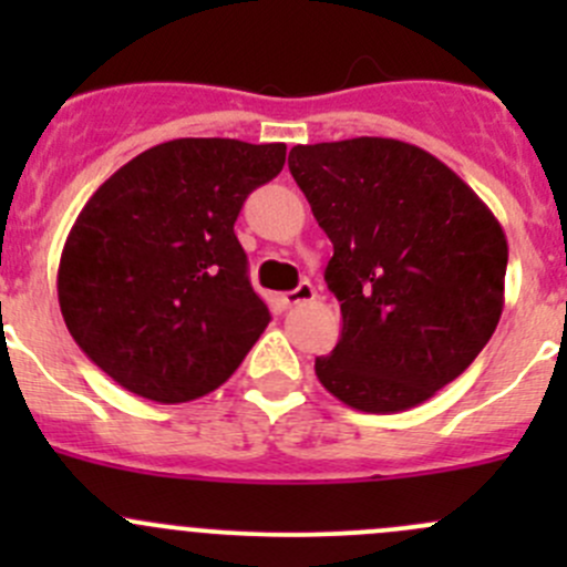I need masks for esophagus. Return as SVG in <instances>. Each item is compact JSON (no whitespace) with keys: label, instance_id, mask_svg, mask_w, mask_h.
Returning <instances> with one entry per match:
<instances>
[{"label":"esophagus","instance_id":"obj_1","mask_svg":"<svg viewBox=\"0 0 567 567\" xmlns=\"http://www.w3.org/2000/svg\"><path fill=\"white\" fill-rule=\"evenodd\" d=\"M312 299H316V288H312L310 282H301L296 290H288V293L279 296V305H282V310H290V307L305 305V301Z\"/></svg>","mask_w":567,"mask_h":567}]
</instances>
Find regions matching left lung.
<instances>
[{
    "instance_id": "left-lung-1",
    "label": "left lung",
    "mask_w": 567,
    "mask_h": 567,
    "mask_svg": "<svg viewBox=\"0 0 567 567\" xmlns=\"http://www.w3.org/2000/svg\"><path fill=\"white\" fill-rule=\"evenodd\" d=\"M290 175L329 236L340 301L316 375L370 414L414 409L477 359L505 307L507 238L447 164L384 136L296 145Z\"/></svg>"
}]
</instances>
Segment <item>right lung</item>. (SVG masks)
I'll list each match as a JSON object with an SVG mask.
<instances>
[{"mask_svg":"<svg viewBox=\"0 0 567 567\" xmlns=\"http://www.w3.org/2000/svg\"><path fill=\"white\" fill-rule=\"evenodd\" d=\"M282 142L173 140L117 169L68 233L56 296L76 346L123 390L186 403L225 384L268 326L236 238Z\"/></svg>","mask_w":567,"mask_h":567,"instance_id":"1","label":"right lung"}]
</instances>
